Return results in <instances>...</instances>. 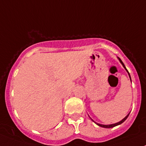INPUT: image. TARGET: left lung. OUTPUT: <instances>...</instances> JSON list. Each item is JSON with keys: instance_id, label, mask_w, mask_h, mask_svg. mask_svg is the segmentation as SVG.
<instances>
[{"instance_id": "obj_1", "label": "left lung", "mask_w": 146, "mask_h": 146, "mask_svg": "<svg viewBox=\"0 0 146 146\" xmlns=\"http://www.w3.org/2000/svg\"><path fill=\"white\" fill-rule=\"evenodd\" d=\"M118 58H119V61H120V63H121V64H122V66H123V67L124 68H125V70H126V71H127L128 74H129V78H130L131 82V76H130V74H129V71H128V70H127V69L126 68V67H125L124 64H123V63L122 62V61H121V60L120 58H119V57H118ZM129 114H130V113H129V114H128V115H126V117H125L124 118H123V119H122L121 121H120L117 122V123H113V124H109V125H104V124H100V123H96V122H95V121H94L93 120H92H92L93 121L95 122V123H96L97 125H98V126H101V127H103V128H107V129H108V128H113V127H114V126H118V125L121 124V123H123V122L124 121L126 120V119L128 118V117H129Z\"/></svg>"}]
</instances>
